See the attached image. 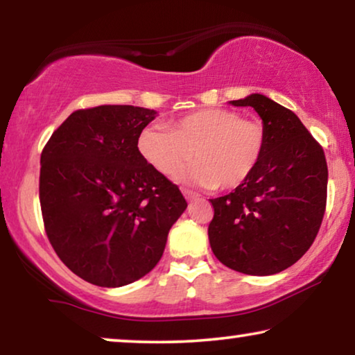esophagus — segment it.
<instances>
[{
	"label": "esophagus",
	"instance_id": "1",
	"mask_svg": "<svg viewBox=\"0 0 355 355\" xmlns=\"http://www.w3.org/2000/svg\"><path fill=\"white\" fill-rule=\"evenodd\" d=\"M182 193H184V197L187 198V200H196V198H198V193L189 191V189H182Z\"/></svg>",
	"mask_w": 355,
	"mask_h": 355
}]
</instances>
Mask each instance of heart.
I'll return each instance as SVG.
<instances>
[{
    "instance_id": "obj_1",
    "label": "heart",
    "mask_w": 355,
    "mask_h": 355,
    "mask_svg": "<svg viewBox=\"0 0 355 355\" xmlns=\"http://www.w3.org/2000/svg\"><path fill=\"white\" fill-rule=\"evenodd\" d=\"M142 158L163 176H171L193 158L184 178L197 186L232 191L249 181L266 150L265 125L239 111L205 108L174 119L171 129L150 124L137 139Z\"/></svg>"
}]
</instances>
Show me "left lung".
<instances>
[{
    "instance_id": "obj_1",
    "label": "left lung",
    "mask_w": 355,
    "mask_h": 355,
    "mask_svg": "<svg viewBox=\"0 0 355 355\" xmlns=\"http://www.w3.org/2000/svg\"><path fill=\"white\" fill-rule=\"evenodd\" d=\"M263 121L266 150L244 186L211 198L208 239L227 268L266 276L294 265L313 244L327 208L324 152L293 111L268 96L232 100Z\"/></svg>"
}]
</instances>
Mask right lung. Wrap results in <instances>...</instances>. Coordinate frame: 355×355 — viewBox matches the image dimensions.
Here are the masks:
<instances>
[{
    "mask_svg": "<svg viewBox=\"0 0 355 355\" xmlns=\"http://www.w3.org/2000/svg\"><path fill=\"white\" fill-rule=\"evenodd\" d=\"M157 111L130 105L77 110L40 157L43 225L62 263L101 288L150 273L186 210L176 184L137 148Z\"/></svg>",
    "mask_w": 355,
    "mask_h": 355,
    "instance_id": "add662e5",
    "label": "right lung"
}]
</instances>
